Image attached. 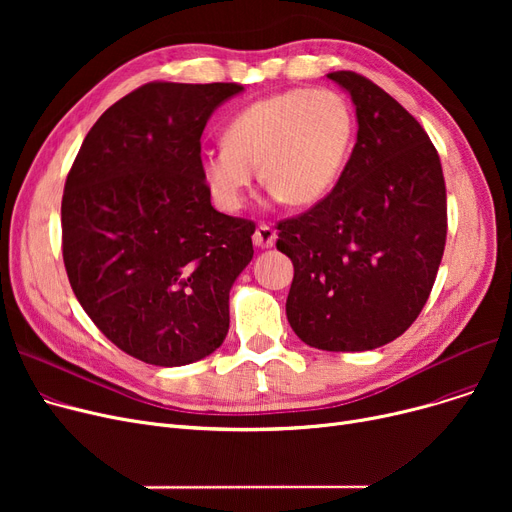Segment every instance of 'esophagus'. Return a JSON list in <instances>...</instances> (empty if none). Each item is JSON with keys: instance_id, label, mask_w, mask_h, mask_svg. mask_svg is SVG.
I'll list each match as a JSON object with an SVG mask.
<instances>
[{"instance_id": "obj_1", "label": "esophagus", "mask_w": 512, "mask_h": 512, "mask_svg": "<svg viewBox=\"0 0 512 512\" xmlns=\"http://www.w3.org/2000/svg\"><path fill=\"white\" fill-rule=\"evenodd\" d=\"M276 238H278V236H276V230H274L272 226L259 224L257 230H255V234H253V245H255L257 249H272Z\"/></svg>"}]
</instances>
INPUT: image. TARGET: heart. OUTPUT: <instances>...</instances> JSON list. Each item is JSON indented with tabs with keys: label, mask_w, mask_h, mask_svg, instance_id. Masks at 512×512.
Segmentation results:
<instances>
[{
	"label": "heart",
	"mask_w": 512,
	"mask_h": 512,
	"mask_svg": "<svg viewBox=\"0 0 512 512\" xmlns=\"http://www.w3.org/2000/svg\"><path fill=\"white\" fill-rule=\"evenodd\" d=\"M355 114L330 89H290L263 97L224 128V147L201 155L213 201L236 211L259 178L274 201L309 207L338 184L355 143Z\"/></svg>",
	"instance_id": "heart-1"
}]
</instances>
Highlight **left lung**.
<instances>
[{"instance_id": "1", "label": "left lung", "mask_w": 512, "mask_h": 512, "mask_svg": "<svg viewBox=\"0 0 512 512\" xmlns=\"http://www.w3.org/2000/svg\"><path fill=\"white\" fill-rule=\"evenodd\" d=\"M351 95L357 143L332 193L278 224L294 265L288 324L321 351L361 353L405 332L432 292L446 245V186L421 124L355 72H332Z\"/></svg>"}]
</instances>
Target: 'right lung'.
Here are the masks:
<instances>
[{
    "label": "right lung",
    "instance_id": "1",
    "mask_svg": "<svg viewBox=\"0 0 512 512\" xmlns=\"http://www.w3.org/2000/svg\"><path fill=\"white\" fill-rule=\"evenodd\" d=\"M234 83H149L93 124L62 197L70 286L124 353L180 367L222 346L230 288L255 224L220 213L201 176V134Z\"/></svg>",
    "mask_w": 512,
    "mask_h": 512
}]
</instances>
